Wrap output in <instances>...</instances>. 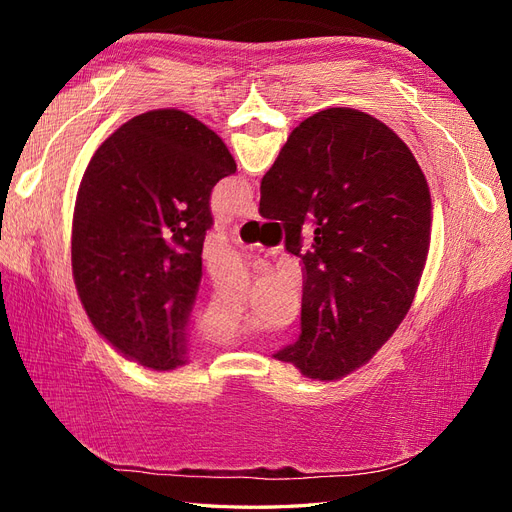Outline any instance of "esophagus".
<instances>
[{
	"instance_id": "obj_1",
	"label": "esophagus",
	"mask_w": 512,
	"mask_h": 512,
	"mask_svg": "<svg viewBox=\"0 0 512 512\" xmlns=\"http://www.w3.org/2000/svg\"><path fill=\"white\" fill-rule=\"evenodd\" d=\"M241 220H258V207L254 203H247L241 209Z\"/></svg>"
}]
</instances>
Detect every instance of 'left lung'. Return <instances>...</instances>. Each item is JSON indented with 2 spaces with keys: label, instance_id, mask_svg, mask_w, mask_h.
<instances>
[{
  "label": "left lung",
  "instance_id": "8db88e82",
  "mask_svg": "<svg viewBox=\"0 0 512 512\" xmlns=\"http://www.w3.org/2000/svg\"><path fill=\"white\" fill-rule=\"evenodd\" d=\"M235 170L222 138L175 108L123 123L91 158L72 218L74 284L128 359L158 371L188 363L209 198Z\"/></svg>",
  "mask_w": 512,
  "mask_h": 512
}]
</instances>
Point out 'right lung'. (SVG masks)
<instances>
[{"label": "right lung", "instance_id": "obj_1", "mask_svg": "<svg viewBox=\"0 0 512 512\" xmlns=\"http://www.w3.org/2000/svg\"><path fill=\"white\" fill-rule=\"evenodd\" d=\"M260 215L284 224L303 265L301 335L275 359L314 380L365 365L406 318L427 260L431 196L412 151L371 115L327 108L262 177Z\"/></svg>", "mask_w": 512, "mask_h": 512}]
</instances>
